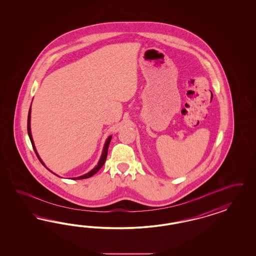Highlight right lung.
Masks as SVG:
<instances>
[{
	"instance_id": "add662e5",
	"label": "right lung",
	"mask_w": 256,
	"mask_h": 256,
	"mask_svg": "<svg viewBox=\"0 0 256 256\" xmlns=\"http://www.w3.org/2000/svg\"><path fill=\"white\" fill-rule=\"evenodd\" d=\"M30 114H31V107H30V110H29V114H28V121H27V130H28V135H29V138H30V140H31L32 148H34V150L38 158L39 162H40L42 163V164L45 166V164H44L43 162L40 160L38 154V152H36V148H34V140H32V137L31 134V128H30V119H31V116H30ZM110 140H112V136H110V137L108 138V140H106V142H105V146H104V149H103V152H102V155H101L100 160V162H98V165H96V166L94 168L93 170H90L88 174H84V176H78V178H75L72 179L89 178L93 176L94 174L96 172H98V170H100L101 167L104 165V163H105V162H106V158H107V155H108V144H110ZM45 167H46V166H45ZM46 169H48V168H46Z\"/></svg>"
}]
</instances>
